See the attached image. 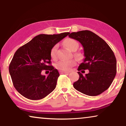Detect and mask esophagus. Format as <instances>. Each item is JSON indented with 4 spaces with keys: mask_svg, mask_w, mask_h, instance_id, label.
I'll return each instance as SVG.
<instances>
[{
    "mask_svg": "<svg viewBox=\"0 0 126 126\" xmlns=\"http://www.w3.org/2000/svg\"><path fill=\"white\" fill-rule=\"evenodd\" d=\"M59 73L60 74H68L70 73V72H68V71H60Z\"/></svg>",
    "mask_w": 126,
    "mask_h": 126,
    "instance_id": "34e87169",
    "label": "esophagus"
}]
</instances>
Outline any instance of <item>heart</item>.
Returning a JSON list of instances; mask_svg holds the SVG:
<instances>
[{"label":"heart","mask_w":126,"mask_h":126,"mask_svg":"<svg viewBox=\"0 0 126 126\" xmlns=\"http://www.w3.org/2000/svg\"><path fill=\"white\" fill-rule=\"evenodd\" d=\"M65 46L68 48L70 50L72 51H75L78 49L79 44L76 40L73 39V38H67L64 40L63 42ZM57 49H58V45H55L51 48V51H50V56L51 58L53 59L56 58V52ZM76 56H79V54H75ZM76 63L75 60L74 59L71 60H61L56 63V68L58 70H61V71H70L72 67H73Z\"/></svg>","instance_id":"b5f03b06"}]
</instances>
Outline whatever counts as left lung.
<instances>
[{
    "label": "left lung",
    "instance_id": "1",
    "mask_svg": "<svg viewBox=\"0 0 126 126\" xmlns=\"http://www.w3.org/2000/svg\"><path fill=\"white\" fill-rule=\"evenodd\" d=\"M69 37L82 45L85 58L78 70H89L73 83L78 91L85 94L95 96L108 89L116 74V59L113 52L103 38L89 31L73 32Z\"/></svg>",
    "mask_w": 126,
    "mask_h": 126
}]
</instances>
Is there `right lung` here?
I'll return each instance as SVG.
<instances>
[{"label": "right lung", "instance_id": "add662e5", "mask_svg": "<svg viewBox=\"0 0 126 126\" xmlns=\"http://www.w3.org/2000/svg\"><path fill=\"white\" fill-rule=\"evenodd\" d=\"M69 34H39L16 50L9 65V73L14 88L22 95L40 100L55 89L59 73L51 65L50 51ZM44 69L50 71L47 77L41 75Z\"/></svg>", "mask_w": 126, "mask_h": 126}]
</instances>
